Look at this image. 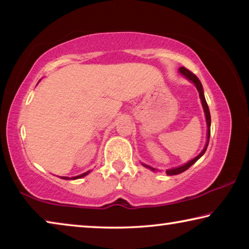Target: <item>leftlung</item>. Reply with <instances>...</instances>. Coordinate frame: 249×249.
<instances>
[{
    "instance_id": "obj_1",
    "label": "left lung",
    "mask_w": 249,
    "mask_h": 249,
    "mask_svg": "<svg viewBox=\"0 0 249 249\" xmlns=\"http://www.w3.org/2000/svg\"><path fill=\"white\" fill-rule=\"evenodd\" d=\"M179 72H180L181 74H182L183 77H185V78H187L188 80H190L191 82L195 83V84H196V89H197V91H199V95H200V99H201V102H202V107H203V109H204V114H205V119H206V124H208V141H206V144H205V146H204L203 150H202L201 153H200L199 155H197L196 158H193L192 160H190V161L187 162V163H184V165H182V166L177 167V168H172V169H168V170L166 171V174H167L168 176L179 175V174H181V172L185 171L187 169H189V168H190V167L193 165V163L196 162V161H197V159H200V158L202 157V156H203V154L205 153L206 148H208L209 141H210V132H211V129H210V127H211V115H210V109H209L208 103H206L205 98H204L203 88H202V84H201V82H200V80L197 79V77H196V75L195 73H192L190 70L185 69L184 67H181V68H179ZM142 166H145V167H147V168H149V169H151L153 171H155V170H156V169H154V168H151V167L147 166V165H144V163H142Z\"/></svg>"
}]
</instances>
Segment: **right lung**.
Instances as JSON below:
<instances>
[{"mask_svg": "<svg viewBox=\"0 0 249 249\" xmlns=\"http://www.w3.org/2000/svg\"><path fill=\"white\" fill-rule=\"evenodd\" d=\"M90 171H87V172H84V174H82V175H79V176H75V177H72V178H68V177H61L62 179H66V180H75V179H80V178H82V177H86L88 174H89Z\"/></svg>", "mask_w": 249, "mask_h": 249, "instance_id": "add662e5", "label": "right lung"}]
</instances>
